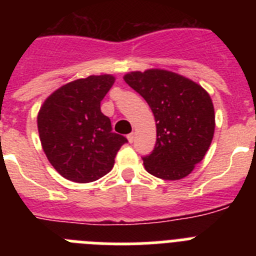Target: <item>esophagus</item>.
<instances>
[{
	"label": "esophagus",
	"instance_id": "esophagus-1",
	"mask_svg": "<svg viewBox=\"0 0 256 256\" xmlns=\"http://www.w3.org/2000/svg\"><path fill=\"white\" fill-rule=\"evenodd\" d=\"M126 138H128V141H130V144H132L133 140H134V134H133V133H130V134L126 136Z\"/></svg>",
	"mask_w": 256,
	"mask_h": 256
}]
</instances>
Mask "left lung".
Listing matches in <instances>:
<instances>
[{"mask_svg": "<svg viewBox=\"0 0 256 256\" xmlns=\"http://www.w3.org/2000/svg\"><path fill=\"white\" fill-rule=\"evenodd\" d=\"M124 80L148 104L156 122V144L144 169L162 180L187 177L204 159L216 130L209 94L186 76L164 69L130 72Z\"/></svg>", "mask_w": 256, "mask_h": 256, "instance_id": "8db88e82", "label": "left lung"}]
</instances>
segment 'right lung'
I'll list each match as a JSON object with an SVG mask.
<instances>
[{
    "mask_svg": "<svg viewBox=\"0 0 256 256\" xmlns=\"http://www.w3.org/2000/svg\"><path fill=\"white\" fill-rule=\"evenodd\" d=\"M114 82L110 74L76 79L52 92L40 106L37 126L42 148L66 180H100L112 170L116 152L128 142L112 132V122L101 112V101Z\"/></svg>",
    "mask_w": 256,
    "mask_h": 256,
    "instance_id": "add662e5",
    "label": "right lung"
}]
</instances>
